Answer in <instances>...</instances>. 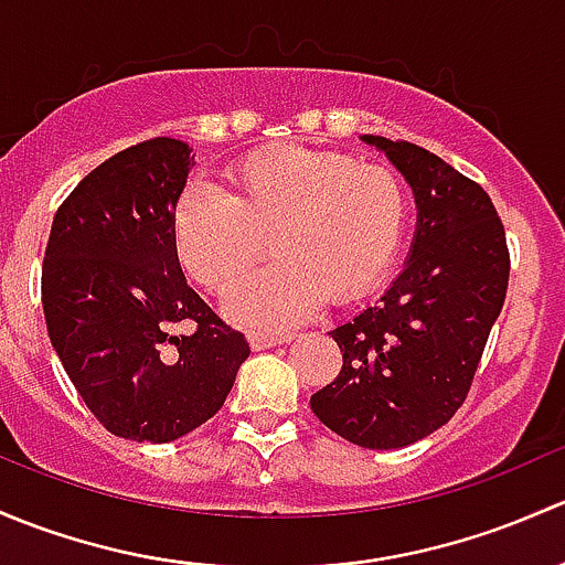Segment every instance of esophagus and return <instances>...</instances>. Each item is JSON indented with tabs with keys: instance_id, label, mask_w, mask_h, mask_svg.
<instances>
[{
	"instance_id": "34e87169",
	"label": "esophagus",
	"mask_w": 565,
	"mask_h": 565,
	"mask_svg": "<svg viewBox=\"0 0 565 565\" xmlns=\"http://www.w3.org/2000/svg\"><path fill=\"white\" fill-rule=\"evenodd\" d=\"M290 340H294V337H290V334H282V337L253 334V337H249V348H253V351H269V348L285 345V342H290Z\"/></svg>"
}]
</instances>
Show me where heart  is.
<instances>
[{
	"instance_id": "obj_1",
	"label": "heart",
	"mask_w": 565,
	"mask_h": 565,
	"mask_svg": "<svg viewBox=\"0 0 565 565\" xmlns=\"http://www.w3.org/2000/svg\"><path fill=\"white\" fill-rule=\"evenodd\" d=\"M231 193L190 188L173 206L179 264L212 294H228L264 255L225 316L249 331H285L316 316L331 294L353 301L388 275L408 228L397 173L351 154L296 143L258 149L228 168Z\"/></svg>"
}]
</instances>
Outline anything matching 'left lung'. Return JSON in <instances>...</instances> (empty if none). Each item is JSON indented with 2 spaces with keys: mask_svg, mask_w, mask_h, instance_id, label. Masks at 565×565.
<instances>
[{
  "mask_svg": "<svg viewBox=\"0 0 565 565\" xmlns=\"http://www.w3.org/2000/svg\"><path fill=\"white\" fill-rule=\"evenodd\" d=\"M411 184L416 234L375 307L329 331L342 370L310 397L318 418L364 449H403L468 397L509 285V247L490 195L438 154L362 136Z\"/></svg>",
  "mask_w": 565,
  "mask_h": 565,
  "instance_id": "8db88e82",
  "label": "left lung"
}]
</instances>
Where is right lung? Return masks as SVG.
<instances>
[{"label":"right lung","mask_w":565,"mask_h":565,"mask_svg":"<svg viewBox=\"0 0 565 565\" xmlns=\"http://www.w3.org/2000/svg\"><path fill=\"white\" fill-rule=\"evenodd\" d=\"M193 149L152 138L67 195L43 260L51 345L108 433L171 444L223 408L249 345L190 288L171 217Z\"/></svg>","instance_id":"add662e5"}]
</instances>
